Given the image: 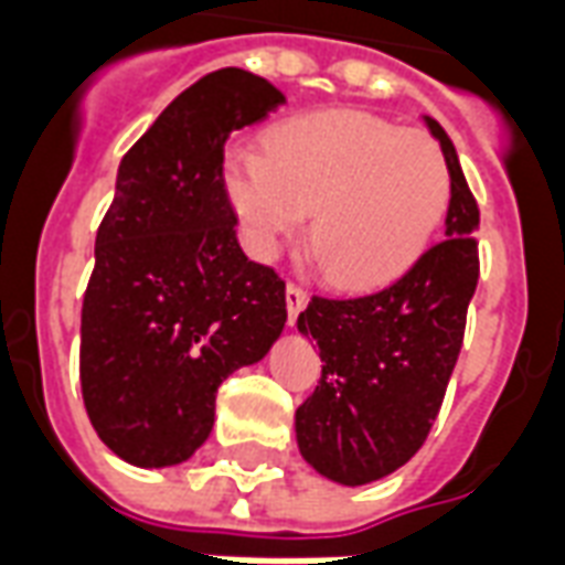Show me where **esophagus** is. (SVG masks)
<instances>
[{"instance_id":"1","label":"esophagus","mask_w":565,"mask_h":565,"mask_svg":"<svg viewBox=\"0 0 565 565\" xmlns=\"http://www.w3.org/2000/svg\"><path fill=\"white\" fill-rule=\"evenodd\" d=\"M284 296H287V323L294 326L296 317L302 315L305 305H308V294H305L299 284H287V294Z\"/></svg>"}]
</instances>
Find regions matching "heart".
Instances as JSON below:
<instances>
[{"instance_id": "1", "label": "heart", "mask_w": 565, "mask_h": 565, "mask_svg": "<svg viewBox=\"0 0 565 565\" xmlns=\"http://www.w3.org/2000/svg\"><path fill=\"white\" fill-rule=\"evenodd\" d=\"M224 188L254 257L311 218V248L347 290L398 278L431 245L452 179L428 134L365 110H320L271 128L266 149L233 146Z\"/></svg>"}]
</instances>
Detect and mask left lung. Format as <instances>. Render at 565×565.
I'll use <instances>...</instances> for the list:
<instances>
[{"label":"left lung","mask_w":565,"mask_h":565,"mask_svg":"<svg viewBox=\"0 0 565 565\" xmlns=\"http://www.w3.org/2000/svg\"><path fill=\"white\" fill-rule=\"evenodd\" d=\"M422 119L452 179L446 239L377 294L315 296L296 320L323 362L320 386L296 411V443L317 473L350 488L395 473L419 452L461 353L479 281V206L452 140L431 116Z\"/></svg>","instance_id":"obj_1"}]
</instances>
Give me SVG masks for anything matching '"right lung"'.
Masks as SVG:
<instances>
[{
  "label": "right lung",
  "instance_id": "obj_1",
  "mask_svg": "<svg viewBox=\"0 0 565 565\" xmlns=\"http://www.w3.org/2000/svg\"><path fill=\"white\" fill-rule=\"evenodd\" d=\"M281 104L250 71H212L119 164L83 296L81 386L95 434L134 467L188 461L221 383L281 338L284 281L245 257L224 188V140Z\"/></svg>",
  "mask_w": 565,
  "mask_h": 565
}]
</instances>
